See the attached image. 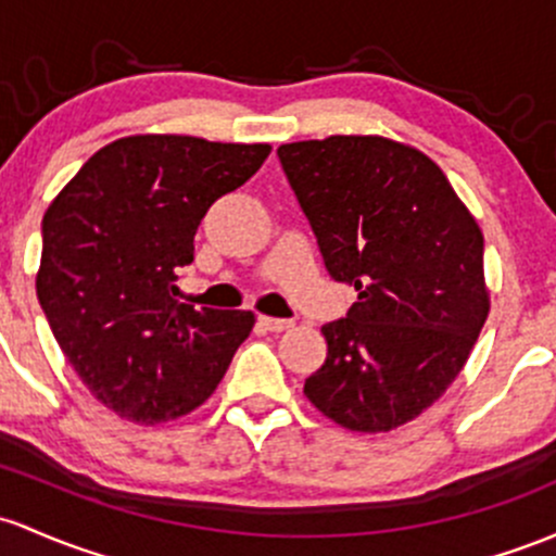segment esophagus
<instances>
[{
	"instance_id": "obj_1",
	"label": "esophagus",
	"mask_w": 556,
	"mask_h": 556,
	"mask_svg": "<svg viewBox=\"0 0 556 556\" xmlns=\"http://www.w3.org/2000/svg\"><path fill=\"white\" fill-rule=\"evenodd\" d=\"M258 325L268 329V332H285L292 327L290 319H274V316H258Z\"/></svg>"
}]
</instances>
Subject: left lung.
<instances>
[{
    "instance_id": "left-lung-1",
    "label": "left lung",
    "mask_w": 556,
    "mask_h": 556,
    "mask_svg": "<svg viewBox=\"0 0 556 556\" xmlns=\"http://www.w3.org/2000/svg\"><path fill=\"white\" fill-rule=\"evenodd\" d=\"M277 155L329 277L358 292L345 319L321 327L327 358L303 393L353 432L412 422L456 380L488 319L483 231L408 144L334 134Z\"/></svg>"
}]
</instances>
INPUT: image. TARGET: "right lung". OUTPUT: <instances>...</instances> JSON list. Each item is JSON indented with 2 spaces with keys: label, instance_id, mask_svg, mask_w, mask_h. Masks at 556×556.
I'll list each match as a JSON object with an SVG mask.
<instances>
[{
  "label": "right lung",
  "instance_id": "obj_1",
  "mask_svg": "<svg viewBox=\"0 0 556 556\" xmlns=\"http://www.w3.org/2000/svg\"><path fill=\"white\" fill-rule=\"evenodd\" d=\"M268 152L181 134L115 139L47 208L36 295L71 367L121 419L194 412L253 329V311H194L174 282L211 205Z\"/></svg>",
  "mask_w": 556,
  "mask_h": 556
}]
</instances>
